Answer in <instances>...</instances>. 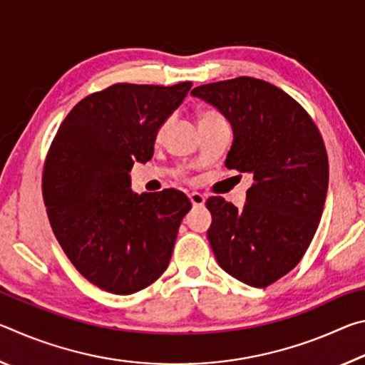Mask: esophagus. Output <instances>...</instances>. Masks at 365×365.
<instances>
[{
    "mask_svg": "<svg viewBox=\"0 0 365 365\" xmlns=\"http://www.w3.org/2000/svg\"><path fill=\"white\" fill-rule=\"evenodd\" d=\"M190 201H191V205H193V207H201V206H205L206 197L201 193H196V191H193V193H190Z\"/></svg>",
    "mask_w": 365,
    "mask_h": 365,
    "instance_id": "34e87169",
    "label": "esophagus"
}]
</instances>
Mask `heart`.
<instances>
[{"label":"heart","mask_w":365,"mask_h":365,"mask_svg":"<svg viewBox=\"0 0 365 365\" xmlns=\"http://www.w3.org/2000/svg\"><path fill=\"white\" fill-rule=\"evenodd\" d=\"M211 115H217V114H214V113H205V114H202V119H205V117H211ZM164 130H165V123H164V125H160V128L158 130V135H156V137H158V138L163 137V135H164Z\"/></svg>","instance_id":"heart-1"}]
</instances>
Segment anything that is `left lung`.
Segmentation results:
<instances>
[{"instance_id": "1", "label": "left lung", "mask_w": 365, "mask_h": 365, "mask_svg": "<svg viewBox=\"0 0 365 365\" xmlns=\"http://www.w3.org/2000/svg\"><path fill=\"white\" fill-rule=\"evenodd\" d=\"M191 95L230 122L227 168L252 175L243 209L220 196L206 201L207 240L228 275L264 288L296 267L319 227L329 188L322 137L292 96L264 80H224Z\"/></svg>"}]
</instances>
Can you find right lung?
<instances>
[{
	"instance_id": "right-lung-1",
	"label": "right lung",
	"mask_w": 365,
	"mask_h": 365,
	"mask_svg": "<svg viewBox=\"0 0 365 365\" xmlns=\"http://www.w3.org/2000/svg\"><path fill=\"white\" fill-rule=\"evenodd\" d=\"M191 85L115 83L86 96L49 148V224L73 267L104 292L137 293L168 269L191 202L174 188L133 193L130 170L153 158L158 130Z\"/></svg>"
}]
</instances>
